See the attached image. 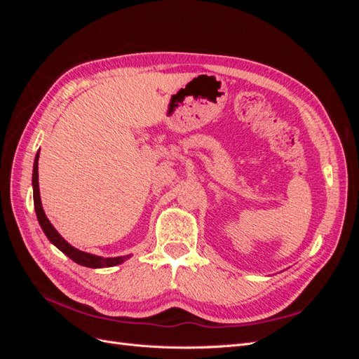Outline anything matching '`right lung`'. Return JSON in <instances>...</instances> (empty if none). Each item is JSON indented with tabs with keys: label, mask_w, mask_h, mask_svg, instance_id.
Instances as JSON below:
<instances>
[{
	"label": "right lung",
	"mask_w": 359,
	"mask_h": 359,
	"mask_svg": "<svg viewBox=\"0 0 359 359\" xmlns=\"http://www.w3.org/2000/svg\"><path fill=\"white\" fill-rule=\"evenodd\" d=\"M39 154L40 149L36 156L34 160V169H32V190H34V208H36V214H37V220L41 226L43 232L48 236V240L55 245L57 248H60L64 255H67L72 260H74L76 264H79L82 266H88V268H104V266H115L119 265L121 262H124L126 259H128V256H119V257H100L95 255H90L81 252V250L72 247L64 238L55 231V227L50 224V222L48 220V217L43 211L41 206V201H40V191H39Z\"/></svg>",
	"instance_id": "1"
}]
</instances>
